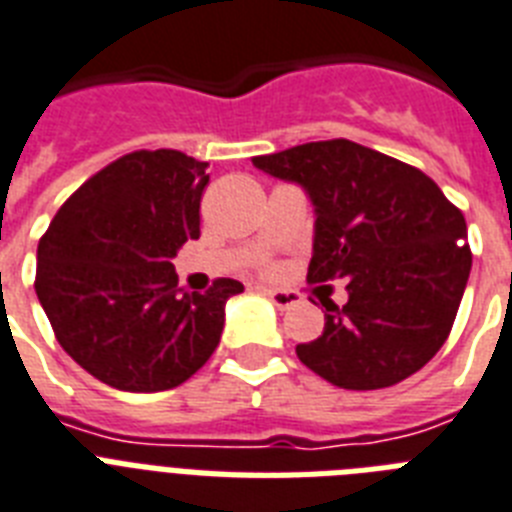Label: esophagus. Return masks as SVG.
<instances>
[{
  "label": "esophagus",
  "mask_w": 512,
  "mask_h": 512,
  "mask_svg": "<svg viewBox=\"0 0 512 512\" xmlns=\"http://www.w3.org/2000/svg\"><path fill=\"white\" fill-rule=\"evenodd\" d=\"M265 294H268L270 302H273L278 310H289V307H294V305H299V302H302V294H297V292H281V289H268Z\"/></svg>",
  "instance_id": "esophagus-1"
}]
</instances>
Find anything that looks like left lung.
Masks as SVG:
<instances>
[{
  "label": "left lung",
  "mask_w": 512,
  "mask_h": 512,
  "mask_svg": "<svg viewBox=\"0 0 512 512\" xmlns=\"http://www.w3.org/2000/svg\"><path fill=\"white\" fill-rule=\"evenodd\" d=\"M252 165L307 191L315 207L310 284L347 278L297 357L342 389H384L421 371L458 315L471 247L465 218L413 165L350 139L310 141Z\"/></svg>",
  "instance_id": "obj_1"
}]
</instances>
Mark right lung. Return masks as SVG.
I'll return each mask as SVG.
<instances>
[{
    "label": "right lung",
    "mask_w": 512,
    "mask_h": 512,
    "mask_svg": "<svg viewBox=\"0 0 512 512\" xmlns=\"http://www.w3.org/2000/svg\"><path fill=\"white\" fill-rule=\"evenodd\" d=\"M207 162L141 149L110 162L57 210L36 252V297L83 371L120 392H165L210 360L228 297L178 286L173 257L199 239Z\"/></svg>",
    "instance_id": "right-lung-1"
}]
</instances>
